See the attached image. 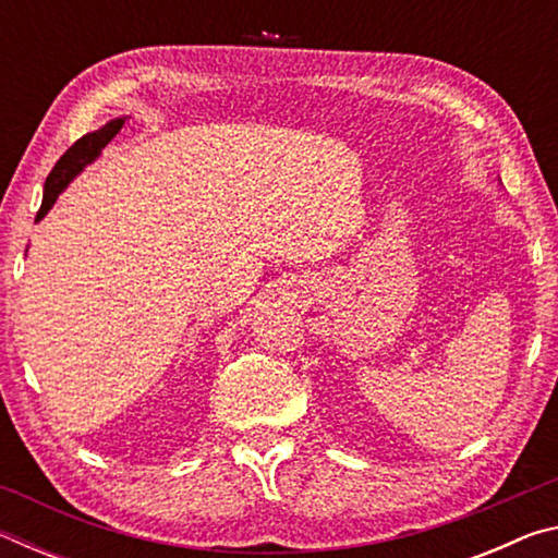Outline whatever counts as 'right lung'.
Wrapping results in <instances>:
<instances>
[{
	"label": "right lung",
	"mask_w": 558,
	"mask_h": 558,
	"mask_svg": "<svg viewBox=\"0 0 558 558\" xmlns=\"http://www.w3.org/2000/svg\"><path fill=\"white\" fill-rule=\"evenodd\" d=\"M122 122L125 120H112L108 122L106 128H100L96 132H88V135H83L81 140H75V143L65 149L63 157L56 162V167L51 169L49 179H46V186H44V202H41V209L36 214V221L44 219V214L51 209L56 196L63 192V186L71 182V179L81 172L83 167L93 159L98 157V153L102 147H106L112 137L118 135V130L122 128Z\"/></svg>",
	"instance_id": "obj_1"
}]
</instances>
